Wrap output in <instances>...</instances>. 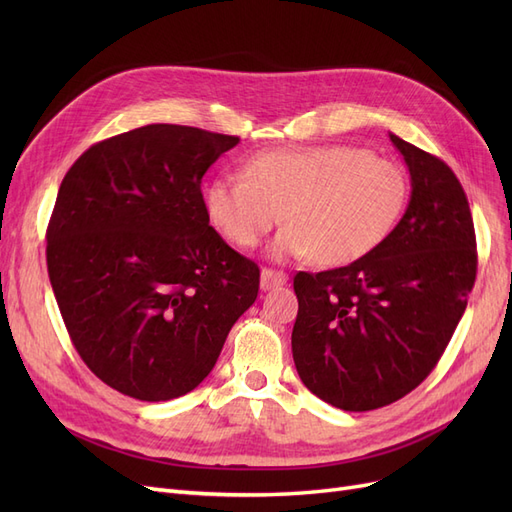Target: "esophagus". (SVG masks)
Wrapping results in <instances>:
<instances>
[{
    "label": "esophagus",
    "mask_w": 512,
    "mask_h": 512,
    "mask_svg": "<svg viewBox=\"0 0 512 512\" xmlns=\"http://www.w3.org/2000/svg\"><path fill=\"white\" fill-rule=\"evenodd\" d=\"M288 282V275L284 271H273V269H262L260 273V288L262 290H273V288H280Z\"/></svg>",
    "instance_id": "esophagus-1"
}]
</instances>
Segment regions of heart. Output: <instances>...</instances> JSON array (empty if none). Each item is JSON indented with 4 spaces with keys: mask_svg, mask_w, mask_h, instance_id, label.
<instances>
[{
    "mask_svg": "<svg viewBox=\"0 0 512 512\" xmlns=\"http://www.w3.org/2000/svg\"><path fill=\"white\" fill-rule=\"evenodd\" d=\"M408 200L399 164L350 145L277 149L252 156L239 175L205 190L211 224L237 247H254L282 220L269 247L275 260L312 256L348 265L378 247Z\"/></svg>",
    "mask_w": 512,
    "mask_h": 512,
    "instance_id": "1",
    "label": "heart"
}]
</instances>
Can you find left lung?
<instances>
[{"mask_svg":"<svg viewBox=\"0 0 512 512\" xmlns=\"http://www.w3.org/2000/svg\"><path fill=\"white\" fill-rule=\"evenodd\" d=\"M389 136L410 170L404 218L352 265L294 275V365L309 391L346 412L389 406L431 374L476 280L459 179L440 158Z\"/></svg>","mask_w":512,"mask_h":512,"instance_id":"8db88e82","label":"left lung"}]
</instances>
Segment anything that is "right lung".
Returning a JSON list of instances; mask_svg holds the SVG:
<instances>
[{"label": "right lung", "instance_id": "obj_1", "mask_svg": "<svg viewBox=\"0 0 512 512\" xmlns=\"http://www.w3.org/2000/svg\"><path fill=\"white\" fill-rule=\"evenodd\" d=\"M237 136L151 123L72 164L46 228V265L72 344L111 389L168 401L194 391L260 269L209 226L200 181Z\"/></svg>", "mask_w": 512, "mask_h": 512}]
</instances>
